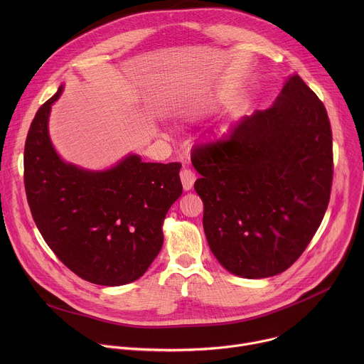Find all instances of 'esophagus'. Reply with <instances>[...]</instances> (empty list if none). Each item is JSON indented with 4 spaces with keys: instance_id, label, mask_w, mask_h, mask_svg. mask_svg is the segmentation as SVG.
Segmentation results:
<instances>
[{
    "instance_id": "34e87169",
    "label": "esophagus",
    "mask_w": 364,
    "mask_h": 364,
    "mask_svg": "<svg viewBox=\"0 0 364 364\" xmlns=\"http://www.w3.org/2000/svg\"><path fill=\"white\" fill-rule=\"evenodd\" d=\"M180 178H181L184 190H191V187H193L194 181H196V174L190 168H183L180 171Z\"/></svg>"
}]
</instances>
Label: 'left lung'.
Instances as JSON below:
<instances>
[{"mask_svg":"<svg viewBox=\"0 0 364 364\" xmlns=\"http://www.w3.org/2000/svg\"><path fill=\"white\" fill-rule=\"evenodd\" d=\"M191 161L218 261L243 278L278 275L314 237L330 201L333 134L324 103L291 76L271 108L197 145Z\"/></svg>","mask_w":364,"mask_h":364,"instance_id":"1","label":"left lung"}]
</instances>
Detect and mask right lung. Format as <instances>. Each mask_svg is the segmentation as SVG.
Instances as JSON below:
<instances>
[{"instance_id": "obj_1", "label": "right lung", "mask_w": 364, "mask_h": 364, "mask_svg": "<svg viewBox=\"0 0 364 364\" xmlns=\"http://www.w3.org/2000/svg\"><path fill=\"white\" fill-rule=\"evenodd\" d=\"M62 87L38 108L24 146V187L48 247L77 277L119 287L145 274L163 246V220L181 196L180 163H142L129 155L108 171L60 160L47 119Z\"/></svg>"}]
</instances>
